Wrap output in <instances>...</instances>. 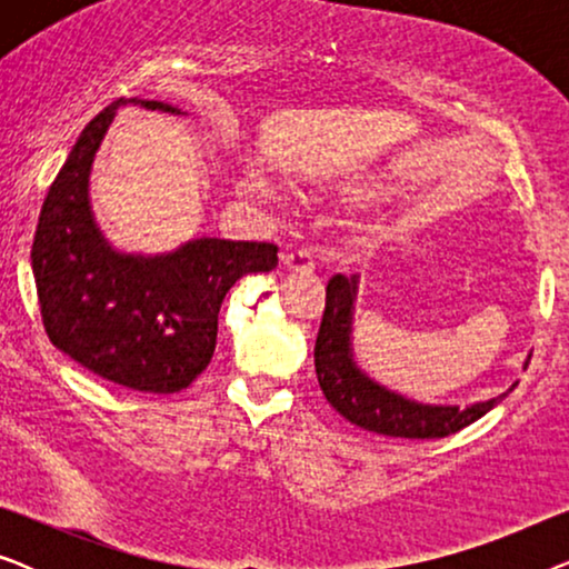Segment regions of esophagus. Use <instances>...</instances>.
Wrapping results in <instances>:
<instances>
[{"instance_id": "1", "label": "esophagus", "mask_w": 569, "mask_h": 569, "mask_svg": "<svg viewBox=\"0 0 569 569\" xmlns=\"http://www.w3.org/2000/svg\"><path fill=\"white\" fill-rule=\"evenodd\" d=\"M282 267L284 271H290V274H313L316 261L308 251H290L282 256Z\"/></svg>"}]
</instances>
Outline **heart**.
<instances>
[{
	"instance_id": "heart-1",
	"label": "heart",
	"mask_w": 569,
	"mask_h": 569,
	"mask_svg": "<svg viewBox=\"0 0 569 569\" xmlns=\"http://www.w3.org/2000/svg\"><path fill=\"white\" fill-rule=\"evenodd\" d=\"M251 189H256V191H263V186H261V183H251Z\"/></svg>"
}]
</instances>
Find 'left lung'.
Returning <instances> with one entry per match:
<instances>
[{"label": "left lung", "instance_id": "left-lung-1", "mask_svg": "<svg viewBox=\"0 0 569 569\" xmlns=\"http://www.w3.org/2000/svg\"><path fill=\"white\" fill-rule=\"evenodd\" d=\"M357 295V274H333L326 284V308L316 337V376L326 401L349 422L386 438L435 440L448 438L495 409L510 391L497 399L471 407H430L403 399L378 386L355 365L352 355V310Z\"/></svg>", "mask_w": 569, "mask_h": 569}]
</instances>
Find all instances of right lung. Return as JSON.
Instances as JSON below:
<instances>
[{
    "instance_id": "right-lung-1",
    "label": "right lung",
    "mask_w": 569,
    "mask_h": 569,
    "mask_svg": "<svg viewBox=\"0 0 569 569\" xmlns=\"http://www.w3.org/2000/svg\"><path fill=\"white\" fill-rule=\"evenodd\" d=\"M181 113L160 100L119 98L82 129L38 217L30 248L51 345L116 386L178 393L207 368L217 316L240 277L277 267L274 243L199 238L166 256L108 246L90 209L96 152L119 106Z\"/></svg>"
}]
</instances>
